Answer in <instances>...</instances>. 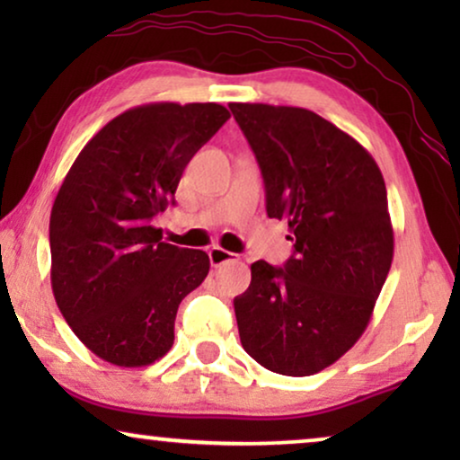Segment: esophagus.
<instances>
[{
  "label": "esophagus",
  "instance_id": "esophagus-1",
  "mask_svg": "<svg viewBox=\"0 0 460 460\" xmlns=\"http://www.w3.org/2000/svg\"><path fill=\"white\" fill-rule=\"evenodd\" d=\"M234 260H236V255L230 253V251L222 249V247H211V249H209V261H211L213 268L224 266V263L234 261Z\"/></svg>",
  "mask_w": 460,
  "mask_h": 460
}]
</instances>
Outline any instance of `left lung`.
Masks as SVG:
<instances>
[{
    "instance_id": "left-lung-1",
    "label": "left lung",
    "mask_w": 460,
    "mask_h": 460,
    "mask_svg": "<svg viewBox=\"0 0 460 460\" xmlns=\"http://www.w3.org/2000/svg\"><path fill=\"white\" fill-rule=\"evenodd\" d=\"M228 106L260 163L268 216L287 222L295 243L285 268L251 263L234 299L238 335L263 368L316 375L367 331L392 268L385 181L368 150L316 112Z\"/></svg>"
}]
</instances>
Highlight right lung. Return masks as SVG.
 Wrapping results in <instances>:
<instances>
[{
	"label": "right lung",
	"mask_w": 460,
	"mask_h": 460,
	"mask_svg": "<svg viewBox=\"0 0 460 460\" xmlns=\"http://www.w3.org/2000/svg\"><path fill=\"white\" fill-rule=\"evenodd\" d=\"M228 119L216 102L134 106L68 169L49 216L52 291L79 341L104 362L140 368L172 349L180 301L209 274V255L163 243L153 217Z\"/></svg>",
	"instance_id": "obj_1"
}]
</instances>
